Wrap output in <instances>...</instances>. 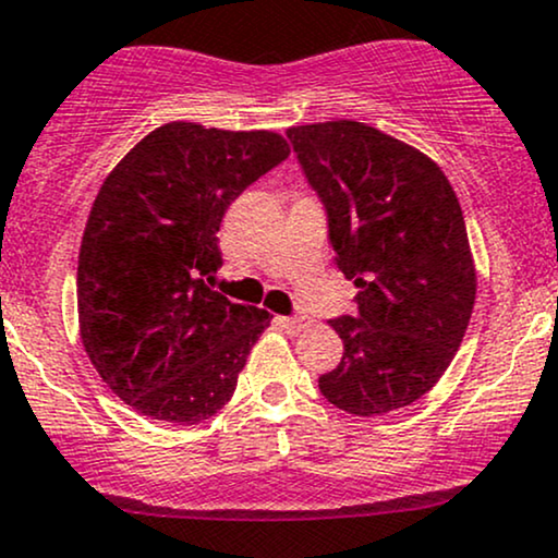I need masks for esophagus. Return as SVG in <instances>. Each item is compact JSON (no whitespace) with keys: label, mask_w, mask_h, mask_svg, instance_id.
I'll return each instance as SVG.
<instances>
[{"label":"esophagus","mask_w":558,"mask_h":558,"mask_svg":"<svg viewBox=\"0 0 558 558\" xmlns=\"http://www.w3.org/2000/svg\"><path fill=\"white\" fill-rule=\"evenodd\" d=\"M277 322H279V327L292 337L300 335V331L308 327V318H303V316H279Z\"/></svg>","instance_id":"esophagus-1"}]
</instances>
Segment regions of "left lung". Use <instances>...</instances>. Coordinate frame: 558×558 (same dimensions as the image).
Segmentation results:
<instances>
[{
	"instance_id": "left-lung-1",
	"label": "left lung",
	"mask_w": 558,
	"mask_h": 558,
	"mask_svg": "<svg viewBox=\"0 0 558 558\" xmlns=\"http://www.w3.org/2000/svg\"><path fill=\"white\" fill-rule=\"evenodd\" d=\"M324 203L337 268L359 313L331 318L340 363L318 390L353 416H381L429 392L472 318L477 277L464 213L435 160L359 121L287 129Z\"/></svg>"
}]
</instances>
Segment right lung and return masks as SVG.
<instances>
[{
  "label": "right lung",
  "instance_id": "right-lung-1",
  "mask_svg": "<svg viewBox=\"0 0 558 558\" xmlns=\"http://www.w3.org/2000/svg\"><path fill=\"white\" fill-rule=\"evenodd\" d=\"M290 147L274 131L173 121L99 186L78 253V327L105 385L136 414L197 424L229 403L268 311L205 284L223 213Z\"/></svg>",
  "mask_w": 558,
  "mask_h": 558
}]
</instances>
